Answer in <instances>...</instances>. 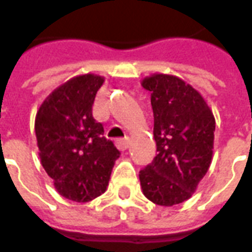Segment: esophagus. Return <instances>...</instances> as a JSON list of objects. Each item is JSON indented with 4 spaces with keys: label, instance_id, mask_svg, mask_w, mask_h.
<instances>
[{
    "label": "esophagus",
    "instance_id": "34e87169",
    "mask_svg": "<svg viewBox=\"0 0 252 252\" xmlns=\"http://www.w3.org/2000/svg\"><path fill=\"white\" fill-rule=\"evenodd\" d=\"M128 144H129V139H128V137H123V139H117V140H116V146H117V148L121 150V151L126 150V148H128Z\"/></svg>",
    "mask_w": 252,
    "mask_h": 252
}]
</instances>
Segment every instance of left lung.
I'll return each mask as SVG.
<instances>
[{
    "label": "left lung",
    "mask_w": 252,
    "mask_h": 252,
    "mask_svg": "<svg viewBox=\"0 0 252 252\" xmlns=\"http://www.w3.org/2000/svg\"><path fill=\"white\" fill-rule=\"evenodd\" d=\"M142 86L151 92L158 151L139 173L143 194L157 205H177L193 195L211 166L215 116L204 97L175 75L157 72Z\"/></svg>",
    "instance_id": "1"
}]
</instances>
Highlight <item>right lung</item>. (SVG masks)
I'll list each match as a JSON object with an SVG mask.
<instances>
[{
  "label": "right lung",
  "mask_w": 252,
  "mask_h": 252,
  "mask_svg": "<svg viewBox=\"0 0 252 252\" xmlns=\"http://www.w3.org/2000/svg\"><path fill=\"white\" fill-rule=\"evenodd\" d=\"M95 74L78 75L47 97L36 113L35 132L41 166L58 193L88 202L106 190L120 151L93 117L95 94L104 83Z\"/></svg>",
  "instance_id": "1"
}]
</instances>
